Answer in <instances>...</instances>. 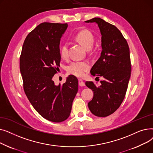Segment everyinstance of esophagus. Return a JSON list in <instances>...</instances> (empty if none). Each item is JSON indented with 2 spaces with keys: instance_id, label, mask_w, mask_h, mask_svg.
I'll use <instances>...</instances> for the list:
<instances>
[{
  "instance_id": "obj_1",
  "label": "esophagus",
  "mask_w": 153,
  "mask_h": 153,
  "mask_svg": "<svg viewBox=\"0 0 153 153\" xmlns=\"http://www.w3.org/2000/svg\"><path fill=\"white\" fill-rule=\"evenodd\" d=\"M79 85L81 87L85 86V83L82 79H79Z\"/></svg>"
}]
</instances>
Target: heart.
Instances as JSON below:
<instances>
[{
	"label": "heart",
	"mask_w": 153,
	"mask_h": 153,
	"mask_svg": "<svg viewBox=\"0 0 153 153\" xmlns=\"http://www.w3.org/2000/svg\"><path fill=\"white\" fill-rule=\"evenodd\" d=\"M74 39L81 43L86 49L91 50L95 42V38L93 34L87 30L80 31L75 36ZM60 56L62 59H67L69 57V45L67 43H64L60 48ZM90 64L86 61H72L67 67L68 74L81 77L85 72L89 69Z\"/></svg>",
	"instance_id": "heart-1"
}]
</instances>
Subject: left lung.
Here are the masks:
<instances>
[{"instance_id":"8db88e82","label":"left lung","mask_w":153,"mask_h":153,"mask_svg":"<svg viewBox=\"0 0 153 153\" xmlns=\"http://www.w3.org/2000/svg\"><path fill=\"white\" fill-rule=\"evenodd\" d=\"M85 22L97 23L102 35L100 57L91 73L105 79L100 81V86L93 82H85L94 92L88 107L94 115L105 117L114 113L125 97L131 70L130 49L126 39L115 26L96 17Z\"/></svg>"}]
</instances>
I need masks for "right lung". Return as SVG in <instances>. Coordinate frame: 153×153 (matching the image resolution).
<instances>
[{"instance_id":"add662e5","label":"right lung","mask_w":153,"mask_h":153,"mask_svg":"<svg viewBox=\"0 0 153 153\" xmlns=\"http://www.w3.org/2000/svg\"><path fill=\"white\" fill-rule=\"evenodd\" d=\"M67 23L43 22L28 33L20 57L23 89L38 113L53 122H62L70 115L78 91V80L72 75L56 85L53 77L61 61L59 43Z\"/></svg>"}]
</instances>
